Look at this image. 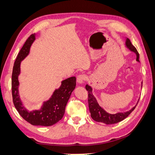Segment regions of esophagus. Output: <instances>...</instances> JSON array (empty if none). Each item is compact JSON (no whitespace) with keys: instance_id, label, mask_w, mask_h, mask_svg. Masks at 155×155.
<instances>
[{"instance_id":"34e87169","label":"esophagus","mask_w":155,"mask_h":155,"mask_svg":"<svg viewBox=\"0 0 155 155\" xmlns=\"http://www.w3.org/2000/svg\"><path fill=\"white\" fill-rule=\"evenodd\" d=\"M87 79V77L85 74H79L77 77V82L80 84H82Z\"/></svg>"}]
</instances>
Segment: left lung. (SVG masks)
I'll return each mask as SVG.
<instances>
[{
  "instance_id": "left-lung-1",
  "label": "left lung",
  "mask_w": 155,
  "mask_h": 155,
  "mask_svg": "<svg viewBox=\"0 0 155 155\" xmlns=\"http://www.w3.org/2000/svg\"><path fill=\"white\" fill-rule=\"evenodd\" d=\"M126 46L131 51H132L136 53V60L137 61H139V53L137 51L136 47L131 44V41L129 38L127 39L126 41ZM85 88L87 91H88V104L90 113H91V117L93 119L97 122L104 123L106 125H111L122 121L123 120H124L125 118L127 117L131 113V112L136 108V107L137 106L136 105V106H134L133 108L128 112H119V113L114 114H109L98 105L95 98L91 94V87L89 86L88 85H87L85 86Z\"/></svg>"
}]
</instances>
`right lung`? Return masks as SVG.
Masks as SVG:
<instances>
[{
    "instance_id": "1",
    "label": "right lung",
    "mask_w": 155,
    "mask_h": 155,
    "mask_svg": "<svg viewBox=\"0 0 155 155\" xmlns=\"http://www.w3.org/2000/svg\"><path fill=\"white\" fill-rule=\"evenodd\" d=\"M35 39V36L34 34L29 36L19 51L14 63L11 79L13 102L19 115L31 125L51 126L64 117L67 102L75 88L76 77H72L63 81L60 89L55 90L51 98L44 103L41 110L29 112L25 109L18 94V75L20 72L21 61L29 53L30 46Z\"/></svg>"
}]
</instances>
